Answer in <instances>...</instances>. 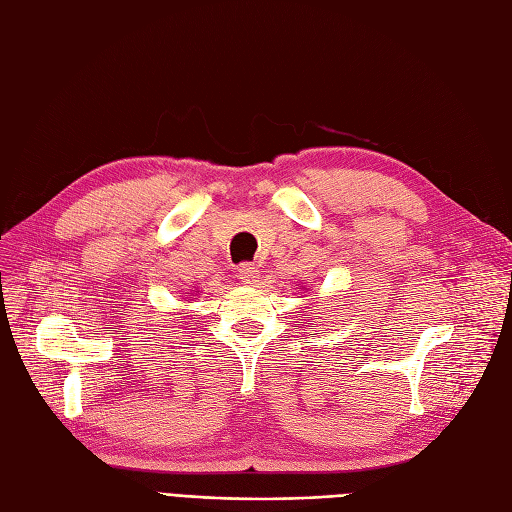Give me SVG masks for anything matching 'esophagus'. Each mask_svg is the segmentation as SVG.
Returning a JSON list of instances; mask_svg holds the SVG:
<instances>
[{
  "instance_id": "obj_1",
  "label": "esophagus",
  "mask_w": 512,
  "mask_h": 512,
  "mask_svg": "<svg viewBox=\"0 0 512 512\" xmlns=\"http://www.w3.org/2000/svg\"><path fill=\"white\" fill-rule=\"evenodd\" d=\"M237 277L243 282V284H250L254 286L258 282V269L254 265H241L237 269Z\"/></svg>"
}]
</instances>
